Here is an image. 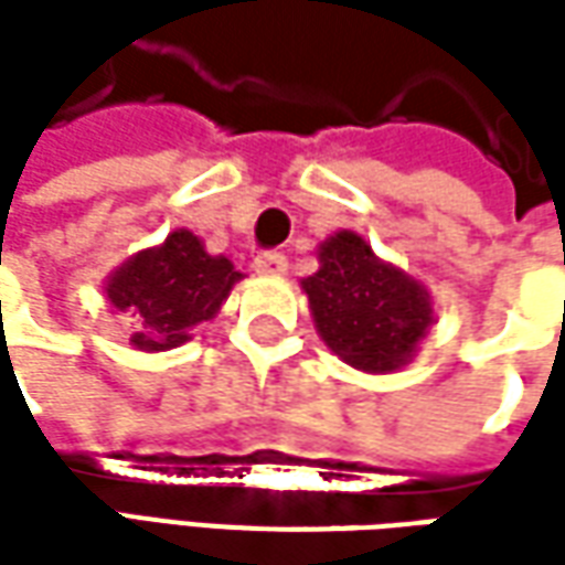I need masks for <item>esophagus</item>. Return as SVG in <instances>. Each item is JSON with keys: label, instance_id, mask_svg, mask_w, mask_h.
<instances>
[{"label": "esophagus", "instance_id": "1", "mask_svg": "<svg viewBox=\"0 0 565 565\" xmlns=\"http://www.w3.org/2000/svg\"><path fill=\"white\" fill-rule=\"evenodd\" d=\"M286 267H289V257L282 250H264L254 257V270L264 276H279V273H286Z\"/></svg>", "mask_w": 565, "mask_h": 565}]
</instances>
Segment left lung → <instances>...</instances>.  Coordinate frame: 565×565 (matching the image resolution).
<instances>
[{
    "label": "left lung",
    "mask_w": 565,
    "mask_h": 565,
    "mask_svg": "<svg viewBox=\"0 0 565 565\" xmlns=\"http://www.w3.org/2000/svg\"><path fill=\"white\" fill-rule=\"evenodd\" d=\"M301 286L323 342L367 374L402 367L430 327L427 292L377 260L355 232H337L323 242L320 270Z\"/></svg>",
    "instance_id": "8db88e82"
}]
</instances>
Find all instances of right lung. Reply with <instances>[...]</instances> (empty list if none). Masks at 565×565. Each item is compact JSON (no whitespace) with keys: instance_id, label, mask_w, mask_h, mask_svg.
Segmentation results:
<instances>
[{"instance_id":"add662e5","label":"right lung","mask_w":565,"mask_h":565,"mask_svg":"<svg viewBox=\"0 0 565 565\" xmlns=\"http://www.w3.org/2000/svg\"><path fill=\"white\" fill-rule=\"evenodd\" d=\"M238 279L242 273L226 257H210L198 235L179 228L160 248L141 250L113 273L106 295L135 317L131 342L138 349L166 352L216 315Z\"/></svg>"}]
</instances>
